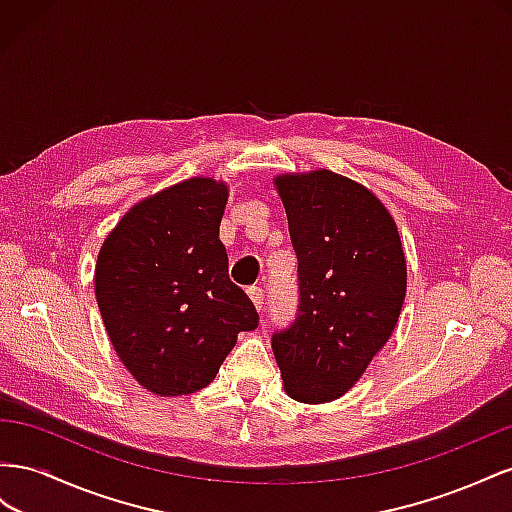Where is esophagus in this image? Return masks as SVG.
I'll return each mask as SVG.
<instances>
[{"label":"esophagus","instance_id":"34e87169","mask_svg":"<svg viewBox=\"0 0 512 512\" xmlns=\"http://www.w3.org/2000/svg\"><path fill=\"white\" fill-rule=\"evenodd\" d=\"M246 294H248V298L253 300L255 309H257L259 313L264 311V289H261V287H248Z\"/></svg>","mask_w":512,"mask_h":512}]
</instances>
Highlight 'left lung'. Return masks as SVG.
<instances>
[{
  "label": "left lung",
  "instance_id": "8db88e82",
  "mask_svg": "<svg viewBox=\"0 0 512 512\" xmlns=\"http://www.w3.org/2000/svg\"><path fill=\"white\" fill-rule=\"evenodd\" d=\"M274 188L298 255L300 309L272 352L291 399L328 403L358 382L397 326L403 244L379 197L341 173H281Z\"/></svg>",
  "mask_w": 512,
  "mask_h": 512
}]
</instances>
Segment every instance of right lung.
<instances>
[{"instance_id": "add662e5", "label": "right lung", "mask_w": 512, "mask_h": 512, "mask_svg": "<svg viewBox=\"0 0 512 512\" xmlns=\"http://www.w3.org/2000/svg\"><path fill=\"white\" fill-rule=\"evenodd\" d=\"M229 186L195 175L135 203L102 242L94 289L109 341L158 397L206 388L257 311L229 281Z\"/></svg>"}]
</instances>
